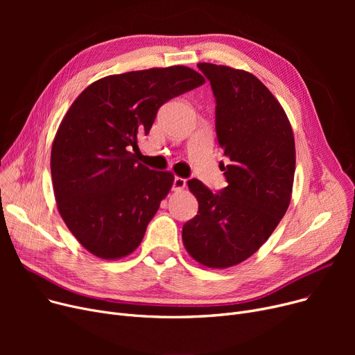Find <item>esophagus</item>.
<instances>
[{
    "label": "esophagus",
    "mask_w": 355,
    "mask_h": 355,
    "mask_svg": "<svg viewBox=\"0 0 355 355\" xmlns=\"http://www.w3.org/2000/svg\"><path fill=\"white\" fill-rule=\"evenodd\" d=\"M185 184H187V181H185L184 178L175 177L174 181H173V190L174 191H181V190L185 189Z\"/></svg>",
    "instance_id": "obj_1"
}]
</instances>
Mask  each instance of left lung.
<instances>
[{
    "label": "left lung",
    "mask_w": 355,
    "mask_h": 355,
    "mask_svg": "<svg viewBox=\"0 0 355 355\" xmlns=\"http://www.w3.org/2000/svg\"><path fill=\"white\" fill-rule=\"evenodd\" d=\"M216 98V134L229 158L220 162L227 187L211 193L197 178L189 189L198 213L182 241L198 263L239 265L256 253L285 216L293 187L295 139L284 107L252 73L198 63Z\"/></svg>",
    "instance_id": "8db88e82"
}]
</instances>
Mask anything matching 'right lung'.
<instances>
[{"instance_id":"right-lung-1","label":"right lung","mask_w":355,"mask_h":355,"mask_svg":"<svg viewBox=\"0 0 355 355\" xmlns=\"http://www.w3.org/2000/svg\"><path fill=\"white\" fill-rule=\"evenodd\" d=\"M204 82L185 66L126 71L93 82L71 103L50 168L58 210L87 252L115 260L141 245L174 174L149 170L132 149L165 102Z\"/></svg>"}]
</instances>
